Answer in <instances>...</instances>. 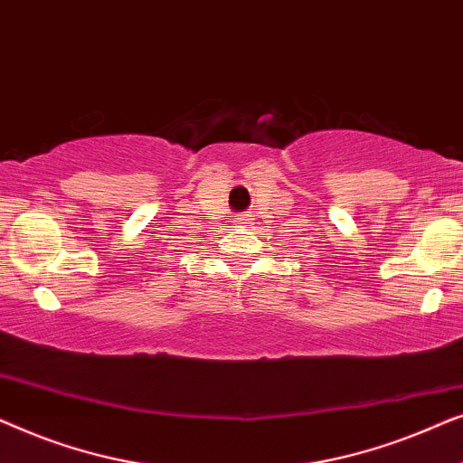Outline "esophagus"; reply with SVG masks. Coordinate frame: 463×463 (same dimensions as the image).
<instances>
[{"label":"esophagus","instance_id":"1","mask_svg":"<svg viewBox=\"0 0 463 463\" xmlns=\"http://www.w3.org/2000/svg\"><path fill=\"white\" fill-rule=\"evenodd\" d=\"M242 221H246V219H242Z\"/></svg>","mask_w":463,"mask_h":463}]
</instances>
